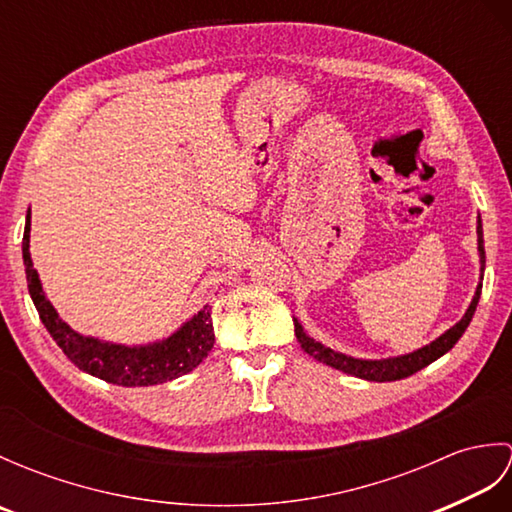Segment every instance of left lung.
<instances>
[{"label":"left lung","instance_id":"obj_1","mask_svg":"<svg viewBox=\"0 0 512 512\" xmlns=\"http://www.w3.org/2000/svg\"><path fill=\"white\" fill-rule=\"evenodd\" d=\"M477 242H480V257H482V266H484L486 257H484L482 224H477ZM480 292H482V284L477 286L475 297L471 301L469 310H466V314L462 317V321L455 323L451 330H447L440 336V339L429 343L427 347H422V350H418V352L396 356V358H383V361H361V358H352V356L334 352V350H330V347H325L314 339H310V336L301 330V325L297 321H295V334H297V341L301 343V350L317 358V361L330 365L334 369H341V372L352 374L356 378L376 380V383H387V380H400V378H407L411 374H416V372H420L422 367L431 365L442 354H447L451 347L460 341V336L464 334V330L469 328V323H471L475 308H477V301H480Z\"/></svg>","mask_w":512,"mask_h":512}]
</instances>
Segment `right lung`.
Instances as JSON below:
<instances>
[{"mask_svg":"<svg viewBox=\"0 0 512 512\" xmlns=\"http://www.w3.org/2000/svg\"><path fill=\"white\" fill-rule=\"evenodd\" d=\"M30 215L24 231V264H26V279L32 303L39 312L41 323L63 354L70 361L96 378L105 380L112 385L123 387H147V385H160L167 380L178 378L182 374H189L191 369L198 367L206 356H209L211 347L215 343L213 334V319L209 308L204 306L191 321H187L182 328L169 336L167 341L145 345V347H125V345H112L101 343L96 339H85V336L76 334L65 325L52 303L43 295L41 281L37 270L32 268L30 259Z\"/></svg>","mask_w":512,"mask_h":512,"instance_id":"right-lung-1","label":"right lung"}]
</instances>
